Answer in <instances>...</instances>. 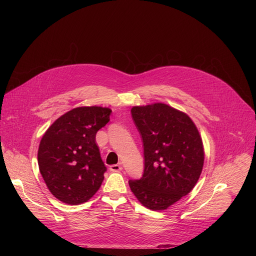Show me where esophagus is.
I'll return each mask as SVG.
<instances>
[{
    "instance_id": "1",
    "label": "esophagus",
    "mask_w": 256,
    "mask_h": 256,
    "mask_svg": "<svg viewBox=\"0 0 256 256\" xmlns=\"http://www.w3.org/2000/svg\"><path fill=\"white\" fill-rule=\"evenodd\" d=\"M109 169H110V171H112V172H118V171L122 170V164H114L109 167Z\"/></svg>"
}]
</instances>
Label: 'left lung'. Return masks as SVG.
Listing matches in <instances>:
<instances>
[{"label":"left lung","instance_id":"8db88e82","mask_svg":"<svg viewBox=\"0 0 256 256\" xmlns=\"http://www.w3.org/2000/svg\"><path fill=\"white\" fill-rule=\"evenodd\" d=\"M132 116L144 142V170L128 181L130 190L144 206L166 210L196 184L204 162L202 136L186 112L162 102L134 106Z\"/></svg>","mask_w":256,"mask_h":256}]
</instances>
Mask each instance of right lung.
I'll use <instances>...</instances> for the list:
<instances>
[{
  "label": "right lung",
  "mask_w": 256,
  "mask_h": 256,
  "mask_svg": "<svg viewBox=\"0 0 256 256\" xmlns=\"http://www.w3.org/2000/svg\"><path fill=\"white\" fill-rule=\"evenodd\" d=\"M110 112V108L96 105L72 108L42 136L38 152L40 171L58 200L84 204L100 188L106 167L95 138Z\"/></svg>",
  "instance_id": "right-lung-1"
}]
</instances>
